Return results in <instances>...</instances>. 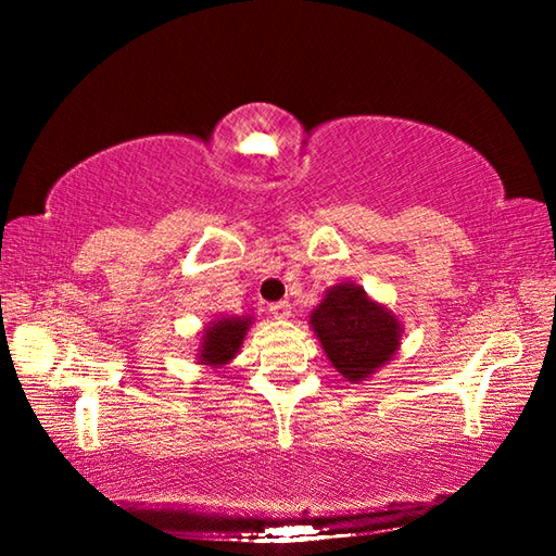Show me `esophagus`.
I'll use <instances>...</instances> for the list:
<instances>
[{
	"label": "esophagus",
	"mask_w": 556,
	"mask_h": 556,
	"mask_svg": "<svg viewBox=\"0 0 556 556\" xmlns=\"http://www.w3.org/2000/svg\"><path fill=\"white\" fill-rule=\"evenodd\" d=\"M269 313L277 317V320H287V317L291 315V303L289 301H277L269 305Z\"/></svg>",
	"instance_id": "34e87169"
}]
</instances>
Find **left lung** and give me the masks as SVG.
<instances>
[{
	"label": "left lung",
	"mask_w": 556,
	"mask_h": 556,
	"mask_svg": "<svg viewBox=\"0 0 556 556\" xmlns=\"http://www.w3.org/2000/svg\"><path fill=\"white\" fill-rule=\"evenodd\" d=\"M311 327L329 363L349 382H363L394 358L401 344L396 315L375 303L363 287L341 281L311 313Z\"/></svg>",
	"instance_id": "1"
}]
</instances>
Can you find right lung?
I'll return each mask as SVG.
<instances>
[{
    "label": "right lung",
    "mask_w": 556,
    "mask_h": 556,
    "mask_svg": "<svg viewBox=\"0 0 556 556\" xmlns=\"http://www.w3.org/2000/svg\"><path fill=\"white\" fill-rule=\"evenodd\" d=\"M253 325V317H219L210 323L200 339L198 363L210 365V368H222L227 365L236 353H239L248 327Z\"/></svg>",
    "instance_id": "1"
}]
</instances>
